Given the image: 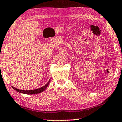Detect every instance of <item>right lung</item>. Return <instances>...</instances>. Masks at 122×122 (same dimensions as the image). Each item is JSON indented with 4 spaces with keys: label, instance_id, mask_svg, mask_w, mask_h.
Here are the masks:
<instances>
[{
    "label": "right lung",
    "instance_id": "add662e5",
    "mask_svg": "<svg viewBox=\"0 0 122 122\" xmlns=\"http://www.w3.org/2000/svg\"><path fill=\"white\" fill-rule=\"evenodd\" d=\"M51 81V79H49V81H48V82L45 85L37 89H35V90H19L17 88H15L14 87L12 86V87L14 89L15 91H16L17 92H18L22 94H36L38 93H40L46 90V89L47 88L48 86L49 85V82Z\"/></svg>",
    "mask_w": 122,
    "mask_h": 122
}]
</instances>
